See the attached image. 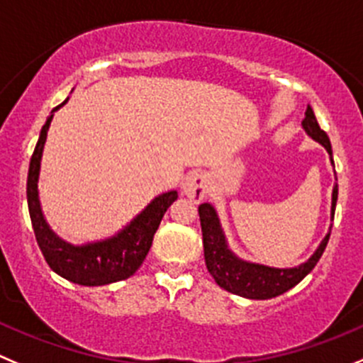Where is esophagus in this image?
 Listing matches in <instances>:
<instances>
[{
    "instance_id": "esophagus-1",
    "label": "esophagus",
    "mask_w": 363,
    "mask_h": 363,
    "mask_svg": "<svg viewBox=\"0 0 363 363\" xmlns=\"http://www.w3.org/2000/svg\"><path fill=\"white\" fill-rule=\"evenodd\" d=\"M182 192H184V196L191 198L192 201H201L206 196V192H208V176L205 172H194V174H191L184 182Z\"/></svg>"
}]
</instances>
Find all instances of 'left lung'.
Here are the masks:
<instances>
[{"instance_id": "obj_1", "label": "left lung", "mask_w": 363, "mask_h": 363, "mask_svg": "<svg viewBox=\"0 0 363 363\" xmlns=\"http://www.w3.org/2000/svg\"><path fill=\"white\" fill-rule=\"evenodd\" d=\"M301 126L310 139L319 143L328 151L331 165L335 167L330 139H328L326 132L320 130L319 123L315 119V113H313L310 105H306L305 119H303ZM337 198H339V185L335 184L333 192H331V220H333L335 216ZM198 212L199 220H201L206 269H208V272L220 289L231 292V294L242 296L246 299H271L296 287L315 267L319 258L323 257L331 233L330 226V230L324 235V239L320 240L317 250L312 253V257L303 262V264L294 265V267H271V265L244 260L239 255L233 253V250L228 244L219 213L213 208V205L203 203V205H199Z\"/></svg>"}]
</instances>
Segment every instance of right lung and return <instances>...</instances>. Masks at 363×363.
Masks as SVG:
<instances>
[{
  "mask_svg": "<svg viewBox=\"0 0 363 363\" xmlns=\"http://www.w3.org/2000/svg\"><path fill=\"white\" fill-rule=\"evenodd\" d=\"M69 99V98H67ZM60 103L51 110L39 133V140L33 150L26 182V199H28L30 219H32L35 239L46 258L48 265L62 278L84 287H101L108 283L121 281L137 272L144 258L150 253L153 237L160 220L169 206L176 201L178 192L167 191L151 199L126 226L106 239L92 242L72 244L58 237L46 220L39 198V176L48 132L57 110L67 103Z\"/></svg>",
  "mask_w": 363,
  "mask_h": 363,
  "instance_id": "right-lung-1",
  "label": "right lung"
}]
</instances>
